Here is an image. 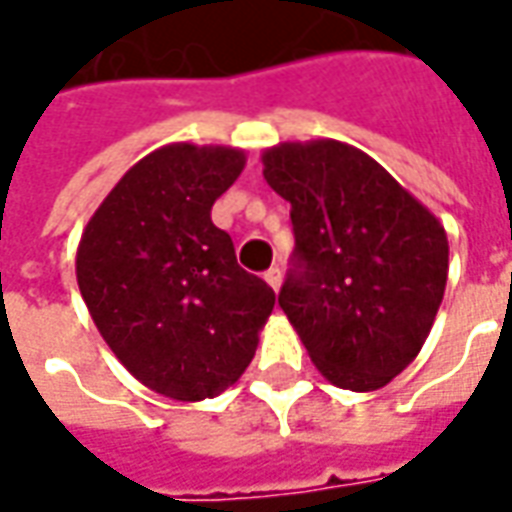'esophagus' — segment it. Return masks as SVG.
<instances>
[{"label": "esophagus", "mask_w": 512, "mask_h": 512, "mask_svg": "<svg viewBox=\"0 0 512 512\" xmlns=\"http://www.w3.org/2000/svg\"><path fill=\"white\" fill-rule=\"evenodd\" d=\"M264 281L273 287V290H278L281 287V281H284V273H281V267H270L267 273H264Z\"/></svg>", "instance_id": "esophagus-1"}]
</instances>
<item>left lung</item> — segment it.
<instances>
[{
    "mask_svg": "<svg viewBox=\"0 0 512 512\" xmlns=\"http://www.w3.org/2000/svg\"><path fill=\"white\" fill-rule=\"evenodd\" d=\"M264 181L292 206L295 250L278 306L331 384L379 390L418 357L435 323L449 276L443 225L340 142L267 150Z\"/></svg>",
    "mask_w": 512,
    "mask_h": 512,
    "instance_id": "1",
    "label": "left lung"
}]
</instances>
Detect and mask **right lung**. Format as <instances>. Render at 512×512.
Segmentation results:
<instances>
[{
  "mask_svg": "<svg viewBox=\"0 0 512 512\" xmlns=\"http://www.w3.org/2000/svg\"><path fill=\"white\" fill-rule=\"evenodd\" d=\"M245 153L169 144L144 155L88 220L77 284L125 368L161 396H220L245 373L276 292L211 222Z\"/></svg>",
  "mask_w": 512,
  "mask_h": 512,
  "instance_id": "1",
  "label": "right lung"
}]
</instances>
